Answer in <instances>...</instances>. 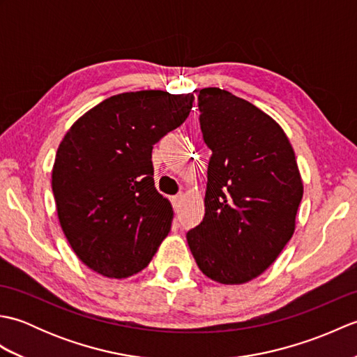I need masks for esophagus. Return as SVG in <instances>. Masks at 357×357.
Returning <instances> with one entry per match:
<instances>
[{"label": "esophagus", "instance_id": "34e87169", "mask_svg": "<svg viewBox=\"0 0 357 357\" xmlns=\"http://www.w3.org/2000/svg\"><path fill=\"white\" fill-rule=\"evenodd\" d=\"M172 204H173V208H174V210H179L181 204H183V195L173 196V198H172Z\"/></svg>", "mask_w": 357, "mask_h": 357}]
</instances>
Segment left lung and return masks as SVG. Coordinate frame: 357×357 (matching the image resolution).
<instances>
[{
	"label": "left lung",
	"instance_id": "obj_1",
	"mask_svg": "<svg viewBox=\"0 0 357 357\" xmlns=\"http://www.w3.org/2000/svg\"><path fill=\"white\" fill-rule=\"evenodd\" d=\"M198 105L211 158L206 215L187 242L207 278L245 284L291 239L304 184L284 128L267 113L219 87L202 89Z\"/></svg>",
	"mask_w": 357,
	"mask_h": 357
}]
</instances>
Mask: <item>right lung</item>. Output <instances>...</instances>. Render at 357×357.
<instances>
[{
	"label": "right lung",
	"mask_w": 357,
	"mask_h": 357,
	"mask_svg": "<svg viewBox=\"0 0 357 357\" xmlns=\"http://www.w3.org/2000/svg\"><path fill=\"white\" fill-rule=\"evenodd\" d=\"M193 93L113 95L64 135L52 169L59 225L79 261L105 278L146 268L173 221L158 193L151 150L190 115Z\"/></svg>",
	"instance_id": "right-lung-1"
}]
</instances>
